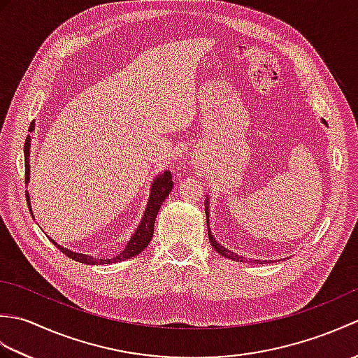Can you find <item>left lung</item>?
<instances>
[{"mask_svg": "<svg viewBox=\"0 0 358 358\" xmlns=\"http://www.w3.org/2000/svg\"><path fill=\"white\" fill-rule=\"evenodd\" d=\"M323 123L326 124V121L323 120ZM204 203H206V206H204V210H206V220H208V222H209V218H208V215H209V208H208V204H209V200L206 199V201H204ZM208 235H209V241H210V245L212 246H214V249L217 250V252L220 254V255H223V257H226V258H231V260H234V262H250V263H260V264H263V263H266V262H262V260H250V258H249V260H248V258H243L241 255H238V254H234V252H231V250H227L224 246H222V245H220V243H217V240L214 238V235H212L210 234V229H209V224H208ZM269 263V262H268Z\"/></svg>", "mask_w": 358, "mask_h": 358, "instance_id": "obj_1", "label": "left lung"}]
</instances>
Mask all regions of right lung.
I'll use <instances>...</instances> for the list:
<instances>
[{"label":"right lung","instance_id":"obj_1","mask_svg":"<svg viewBox=\"0 0 358 358\" xmlns=\"http://www.w3.org/2000/svg\"><path fill=\"white\" fill-rule=\"evenodd\" d=\"M35 131V121H32L29 126V132ZM30 141H32V136L27 135L26 143H24V169H26V185L29 183L30 178V164H29V155H30ZM173 187V181H172V175L171 172H162L158 177L154 180L150 187V195H149V201L146 210H144V215L141 217V222L136 227L135 234L129 240V243L126 245V248L121 250L118 255H115L113 258H95L92 255L87 254H80V252H73V250L66 249L63 246H59L57 241L50 240L53 245H55L64 255H67L69 258L75 262L85 263V264H110V263H118V262H124L127 258L138 255L144 248H148L149 241L152 240V235H154V226H155V218L159 208H162L163 201L166 200V196L169 195V192L172 191ZM26 199H27V206L30 214H32V208H30V196L26 192ZM34 215V214H32Z\"/></svg>","mask_w":358,"mask_h":358}]
</instances>
